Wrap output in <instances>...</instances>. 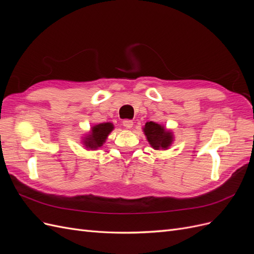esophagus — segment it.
<instances>
[{"mask_svg": "<svg viewBox=\"0 0 254 254\" xmlns=\"http://www.w3.org/2000/svg\"><path fill=\"white\" fill-rule=\"evenodd\" d=\"M123 126L127 129H130L133 127V122L131 120H124L123 121Z\"/></svg>", "mask_w": 254, "mask_h": 254, "instance_id": "esophagus-1", "label": "esophagus"}]
</instances>
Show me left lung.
I'll use <instances>...</instances> for the list:
<instances>
[{"mask_svg": "<svg viewBox=\"0 0 254 254\" xmlns=\"http://www.w3.org/2000/svg\"><path fill=\"white\" fill-rule=\"evenodd\" d=\"M143 131L151 147L156 150L168 149L174 142V134L171 130L165 129L158 123L147 122L143 127Z\"/></svg>", "mask_w": 254, "mask_h": 254, "instance_id": "left-lung-1", "label": "left lung"}]
</instances>
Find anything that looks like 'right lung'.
<instances>
[{
    "label": "right lung",
    "mask_w": 254,
    "mask_h": 254,
    "mask_svg": "<svg viewBox=\"0 0 254 254\" xmlns=\"http://www.w3.org/2000/svg\"><path fill=\"white\" fill-rule=\"evenodd\" d=\"M114 129L112 123H101L92 126L90 131L82 137V144L87 149L96 150L102 147L107 137Z\"/></svg>",
    "instance_id": "add662e5"
}]
</instances>
